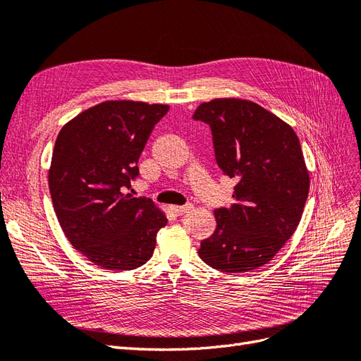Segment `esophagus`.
<instances>
[{
	"label": "esophagus",
	"instance_id": "esophagus-1",
	"mask_svg": "<svg viewBox=\"0 0 361 361\" xmlns=\"http://www.w3.org/2000/svg\"><path fill=\"white\" fill-rule=\"evenodd\" d=\"M190 209H192V204H186V205H172L171 212H172L175 216H181V214H184V213H188Z\"/></svg>",
	"mask_w": 361,
	"mask_h": 361
}]
</instances>
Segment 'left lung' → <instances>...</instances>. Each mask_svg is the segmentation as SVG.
<instances>
[{
  "mask_svg": "<svg viewBox=\"0 0 361 361\" xmlns=\"http://www.w3.org/2000/svg\"><path fill=\"white\" fill-rule=\"evenodd\" d=\"M212 130L214 159L238 180L234 202L214 210L198 254L213 269L250 272L274 259L301 221L310 178L290 126L252 101L212 99L195 110Z\"/></svg>",
  "mask_w": 361,
  "mask_h": 361,
  "instance_id": "left-lung-1",
  "label": "left lung"
}]
</instances>
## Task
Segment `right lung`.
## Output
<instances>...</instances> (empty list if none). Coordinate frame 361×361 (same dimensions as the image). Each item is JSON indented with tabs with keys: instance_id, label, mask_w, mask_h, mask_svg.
<instances>
[{
	"instance_id": "add662e5",
	"label": "right lung",
	"mask_w": 361,
	"mask_h": 361,
	"mask_svg": "<svg viewBox=\"0 0 361 361\" xmlns=\"http://www.w3.org/2000/svg\"><path fill=\"white\" fill-rule=\"evenodd\" d=\"M168 106L106 101L60 130L48 173L61 230L77 251L110 271L145 264L168 219L143 197L126 193Z\"/></svg>"
}]
</instances>
